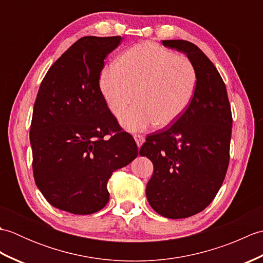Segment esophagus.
I'll return each instance as SVG.
<instances>
[{
  "label": "esophagus",
  "mask_w": 263,
  "mask_h": 263,
  "mask_svg": "<svg viewBox=\"0 0 263 263\" xmlns=\"http://www.w3.org/2000/svg\"><path fill=\"white\" fill-rule=\"evenodd\" d=\"M133 138H135L137 146L140 148L142 144H143V142H144V137L141 136V135H135V136H133Z\"/></svg>",
  "instance_id": "obj_1"
}]
</instances>
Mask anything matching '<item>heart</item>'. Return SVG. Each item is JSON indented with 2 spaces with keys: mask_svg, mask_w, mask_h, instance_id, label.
Instances as JSON below:
<instances>
[{
  "mask_svg": "<svg viewBox=\"0 0 263 263\" xmlns=\"http://www.w3.org/2000/svg\"><path fill=\"white\" fill-rule=\"evenodd\" d=\"M195 86L197 72L191 61L153 43L126 49L99 78L100 91L115 116L137 102L121 117L123 127L131 132L175 123L187 109Z\"/></svg>",
  "mask_w": 263,
  "mask_h": 263,
  "instance_id": "obj_1",
  "label": "heart"
}]
</instances>
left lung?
<instances>
[{
  "label": "left lung",
  "mask_w": 263,
  "mask_h": 263,
  "mask_svg": "<svg viewBox=\"0 0 263 263\" xmlns=\"http://www.w3.org/2000/svg\"><path fill=\"white\" fill-rule=\"evenodd\" d=\"M163 45L186 55L197 86L184 114L167 130L148 136L140 155L154 164L146 189L149 204L180 219L205 209L219 191L230 163L233 120L225 83L205 54L181 39Z\"/></svg>",
  "instance_id": "1"
}]
</instances>
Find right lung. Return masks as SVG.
Instances as JSON below:
<instances>
[{
  "mask_svg": "<svg viewBox=\"0 0 263 263\" xmlns=\"http://www.w3.org/2000/svg\"><path fill=\"white\" fill-rule=\"evenodd\" d=\"M121 41V36L80 38L49 68L39 87L30 126L33 178L60 210L90 215L103 209L113 172L139 154L99 88L104 60Z\"/></svg>",
  "mask_w": 263,
  "mask_h": 263,
  "instance_id": "right-lung-1",
  "label": "right lung"
}]
</instances>
